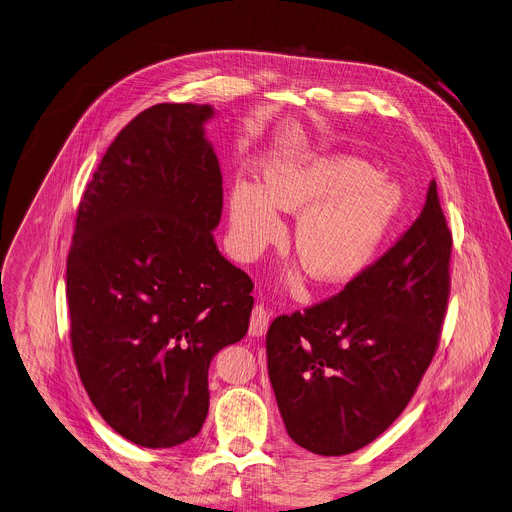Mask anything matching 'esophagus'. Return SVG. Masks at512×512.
Instances as JSON below:
<instances>
[{
    "label": "esophagus",
    "mask_w": 512,
    "mask_h": 512,
    "mask_svg": "<svg viewBox=\"0 0 512 512\" xmlns=\"http://www.w3.org/2000/svg\"><path fill=\"white\" fill-rule=\"evenodd\" d=\"M269 327V312L259 304L253 308L251 312V322H249V335L253 337H261L267 333Z\"/></svg>",
    "instance_id": "34e87169"
}]
</instances>
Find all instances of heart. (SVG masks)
<instances>
[{"label": "heart", "mask_w": 512, "mask_h": 512, "mask_svg": "<svg viewBox=\"0 0 512 512\" xmlns=\"http://www.w3.org/2000/svg\"><path fill=\"white\" fill-rule=\"evenodd\" d=\"M402 196L396 185L371 179V169L355 159H312L298 167L271 171L263 192L239 183L230 196L232 243L255 257L280 237L284 212L302 214L294 249L316 282H349L374 259L394 222Z\"/></svg>", "instance_id": "heart-1"}]
</instances>
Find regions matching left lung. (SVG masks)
<instances>
[{"mask_svg":"<svg viewBox=\"0 0 512 512\" xmlns=\"http://www.w3.org/2000/svg\"><path fill=\"white\" fill-rule=\"evenodd\" d=\"M451 245L433 179L421 214L382 257L339 294L273 318L267 371L294 443L347 455L402 414L439 347Z\"/></svg>","mask_w":512,"mask_h":512,"instance_id":"1","label":"left lung"}]
</instances>
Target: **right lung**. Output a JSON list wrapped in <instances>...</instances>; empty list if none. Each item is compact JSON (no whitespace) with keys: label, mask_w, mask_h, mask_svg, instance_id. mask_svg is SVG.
Segmentation results:
<instances>
[{"label":"right lung","mask_w":512,"mask_h":512,"mask_svg":"<svg viewBox=\"0 0 512 512\" xmlns=\"http://www.w3.org/2000/svg\"><path fill=\"white\" fill-rule=\"evenodd\" d=\"M210 106L157 104L112 141L77 208L67 255L69 339L83 388L124 439L196 437L208 367L247 335L251 277L212 237L222 173Z\"/></svg>","instance_id":"1"}]
</instances>
